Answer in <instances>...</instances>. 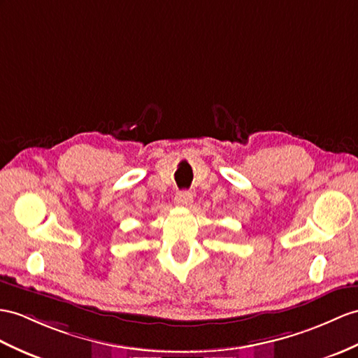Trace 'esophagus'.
Here are the masks:
<instances>
[{
  "instance_id": "esophagus-1",
  "label": "esophagus",
  "mask_w": 358,
  "mask_h": 358,
  "mask_svg": "<svg viewBox=\"0 0 358 358\" xmlns=\"http://www.w3.org/2000/svg\"><path fill=\"white\" fill-rule=\"evenodd\" d=\"M193 203V194L191 193H180L174 197V205L178 206H188Z\"/></svg>"
}]
</instances>
